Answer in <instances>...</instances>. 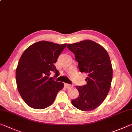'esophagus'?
<instances>
[{"label": "esophagus", "instance_id": "esophagus-1", "mask_svg": "<svg viewBox=\"0 0 132 132\" xmlns=\"http://www.w3.org/2000/svg\"><path fill=\"white\" fill-rule=\"evenodd\" d=\"M64 87H65L66 88H69L72 87V85L70 84H64Z\"/></svg>", "mask_w": 132, "mask_h": 132}]
</instances>
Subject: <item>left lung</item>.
Listing matches in <instances>:
<instances>
[{
	"label": "left lung",
	"instance_id": "1",
	"mask_svg": "<svg viewBox=\"0 0 132 132\" xmlns=\"http://www.w3.org/2000/svg\"><path fill=\"white\" fill-rule=\"evenodd\" d=\"M75 55L80 71L87 74V84L77 86L79 96L71 103L81 111H91L101 104L109 93L112 68L109 54L102 45L90 40L67 45Z\"/></svg>",
	"mask_w": 132,
	"mask_h": 132
}]
</instances>
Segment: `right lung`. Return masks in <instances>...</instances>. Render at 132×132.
Wrapping results in <instances>:
<instances>
[{
  "label": "right lung",
  "mask_w": 132,
  "mask_h": 132,
  "mask_svg": "<svg viewBox=\"0 0 132 132\" xmlns=\"http://www.w3.org/2000/svg\"><path fill=\"white\" fill-rule=\"evenodd\" d=\"M66 44L40 41L26 48L19 60L15 78L18 92L29 106L44 109L53 103L63 88V82L49 77L52 72L57 77L59 71L54 63Z\"/></svg>",
  "instance_id": "obj_1"
}]
</instances>
